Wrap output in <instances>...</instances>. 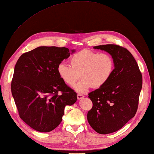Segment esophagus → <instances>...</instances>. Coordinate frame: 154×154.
Returning <instances> with one entry per match:
<instances>
[{
	"mask_svg": "<svg viewBox=\"0 0 154 154\" xmlns=\"http://www.w3.org/2000/svg\"><path fill=\"white\" fill-rule=\"evenodd\" d=\"M77 96V99H78V100L83 99V98H84V96H83V94H78Z\"/></svg>",
	"mask_w": 154,
	"mask_h": 154,
	"instance_id": "1",
	"label": "esophagus"
}]
</instances>
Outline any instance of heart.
<instances>
[{"label":"heart","instance_id":"1","mask_svg":"<svg viewBox=\"0 0 154 154\" xmlns=\"http://www.w3.org/2000/svg\"><path fill=\"white\" fill-rule=\"evenodd\" d=\"M70 65L60 63L57 72L64 83L73 86L79 92L87 91L91 87L97 88L105 85L112 77L114 70V60L112 55L101 52L83 50L75 54L69 59Z\"/></svg>","mask_w":154,"mask_h":154}]
</instances>
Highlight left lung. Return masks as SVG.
Wrapping results in <instances>:
<instances>
[{"mask_svg": "<svg viewBox=\"0 0 154 154\" xmlns=\"http://www.w3.org/2000/svg\"><path fill=\"white\" fill-rule=\"evenodd\" d=\"M112 55L114 70L105 85L88 94L93 106L87 113L91 127L99 134L114 133L137 113L142 77L131 53L115 45L93 47Z\"/></svg>", "mask_w": 154, "mask_h": 154, "instance_id": "8db88e82", "label": "left lung"}]
</instances>
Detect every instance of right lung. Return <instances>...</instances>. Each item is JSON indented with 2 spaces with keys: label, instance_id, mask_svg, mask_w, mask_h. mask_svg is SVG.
Wrapping results in <instances>:
<instances>
[{
  "label": "right lung",
  "instance_id": "1",
  "mask_svg": "<svg viewBox=\"0 0 154 154\" xmlns=\"http://www.w3.org/2000/svg\"><path fill=\"white\" fill-rule=\"evenodd\" d=\"M75 52L65 47L38 46L23 54L16 62L12 96L20 118L34 130H54L62 122L66 106L76 102L77 93L57 72L58 64Z\"/></svg>",
  "mask_w": 154,
  "mask_h": 154
}]
</instances>
